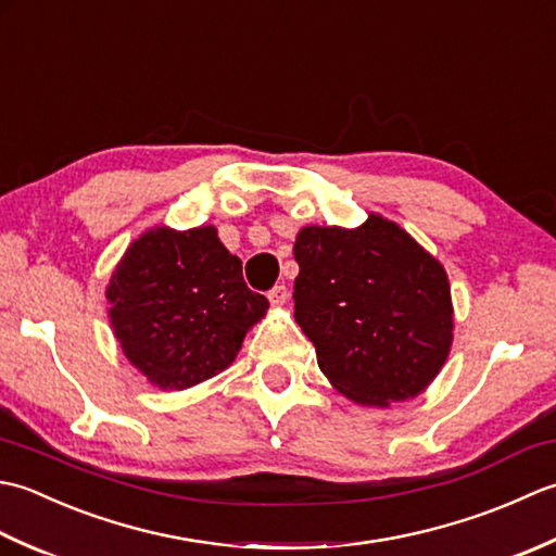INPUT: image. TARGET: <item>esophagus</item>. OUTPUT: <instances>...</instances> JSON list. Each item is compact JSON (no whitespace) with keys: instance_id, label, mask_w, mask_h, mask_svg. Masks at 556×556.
<instances>
[{"instance_id":"esophagus-1","label":"esophagus","mask_w":556,"mask_h":556,"mask_svg":"<svg viewBox=\"0 0 556 556\" xmlns=\"http://www.w3.org/2000/svg\"><path fill=\"white\" fill-rule=\"evenodd\" d=\"M288 298H290V292H288L286 286H274V288L268 290V300H270V304H274V307H280V304H286Z\"/></svg>"}]
</instances>
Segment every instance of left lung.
<instances>
[{
    "mask_svg": "<svg viewBox=\"0 0 556 556\" xmlns=\"http://www.w3.org/2000/svg\"><path fill=\"white\" fill-rule=\"evenodd\" d=\"M294 321L328 381L362 405L420 395L453 341L446 270L399 225L302 228L294 240Z\"/></svg>",
    "mask_w": 556,
    "mask_h": 556,
    "instance_id": "left-lung-1",
    "label": "left lung"
}]
</instances>
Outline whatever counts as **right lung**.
<instances>
[{"instance_id":"1","label":"right lung","mask_w":556,"mask_h":556,"mask_svg":"<svg viewBox=\"0 0 556 556\" xmlns=\"http://www.w3.org/2000/svg\"><path fill=\"white\" fill-rule=\"evenodd\" d=\"M108 300L124 355L163 391L223 371L268 309L211 225L141 235L112 274Z\"/></svg>"}]
</instances>
